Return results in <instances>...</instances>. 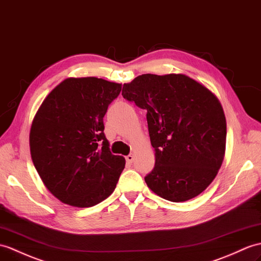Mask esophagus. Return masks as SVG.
<instances>
[{"label": "esophagus", "instance_id": "obj_1", "mask_svg": "<svg viewBox=\"0 0 261 261\" xmlns=\"http://www.w3.org/2000/svg\"><path fill=\"white\" fill-rule=\"evenodd\" d=\"M133 159H135V156H133L132 154H128L125 156V160L128 163H132L133 162Z\"/></svg>", "mask_w": 261, "mask_h": 261}]
</instances>
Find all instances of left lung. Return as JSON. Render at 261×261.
Returning <instances> with one entry per match:
<instances>
[{"instance_id":"1","label":"left lung","mask_w":261,"mask_h":261,"mask_svg":"<svg viewBox=\"0 0 261 261\" xmlns=\"http://www.w3.org/2000/svg\"><path fill=\"white\" fill-rule=\"evenodd\" d=\"M125 100L147 110L155 163L144 177L156 195L181 202L200 195L221 167L226 118L214 93L185 74H142L123 84Z\"/></svg>"}]
</instances>
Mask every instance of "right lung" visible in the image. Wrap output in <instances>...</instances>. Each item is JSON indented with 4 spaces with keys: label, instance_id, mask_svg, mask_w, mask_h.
<instances>
[{
    "label": "right lung",
    "instance_id": "right-lung-1",
    "mask_svg": "<svg viewBox=\"0 0 261 261\" xmlns=\"http://www.w3.org/2000/svg\"><path fill=\"white\" fill-rule=\"evenodd\" d=\"M120 91L121 84L103 79L70 77L35 114L32 161L48 191L66 204L92 207L116 189L125 160L110 151L103 118Z\"/></svg>",
    "mask_w": 261,
    "mask_h": 261
}]
</instances>
